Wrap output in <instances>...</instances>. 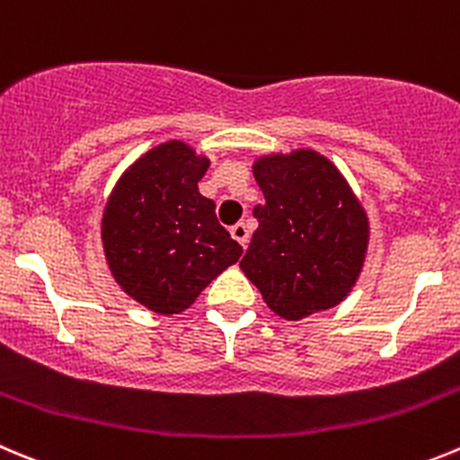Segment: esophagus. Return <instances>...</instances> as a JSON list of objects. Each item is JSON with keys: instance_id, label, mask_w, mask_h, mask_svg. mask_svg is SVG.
I'll use <instances>...</instances> for the list:
<instances>
[{"instance_id": "esophagus-1", "label": "esophagus", "mask_w": 460, "mask_h": 460, "mask_svg": "<svg viewBox=\"0 0 460 460\" xmlns=\"http://www.w3.org/2000/svg\"><path fill=\"white\" fill-rule=\"evenodd\" d=\"M231 235H234V240H238L243 247H247V243H250V229H247L244 222H238V225L231 226Z\"/></svg>"}]
</instances>
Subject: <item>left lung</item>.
<instances>
[{"label":"left lung","instance_id":"obj_1","mask_svg":"<svg viewBox=\"0 0 460 460\" xmlns=\"http://www.w3.org/2000/svg\"><path fill=\"white\" fill-rule=\"evenodd\" d=\"M265 201L259 229L240 261L265 304L302 320L341 304L354 288L367 252V217L341 172L313 149L254 163Z\"/></svg>","mask_w":460,"mask_h":460}]
</instances>
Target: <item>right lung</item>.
I'll use <instances>...</instances> for the list:
<instances>
[{
	"instance_id": "obj_1",
	"label": "right lung",
	"mask_w": 460,
	"mask_h": 460,
	"mask_svg": "<svg viewBox=\"0 0 460 460\" xmlns=\"http://www.w3.org/2000/svg\"><path fill=\"white\" fill-rule=\"evenodd\" d=\"M206 170L208 158L170 140L133 163L106 204L111 272L128 297L161 315L186 311L243 254L217 222L216 201L197 188Z\"/></svg>"
}]
</instances>
